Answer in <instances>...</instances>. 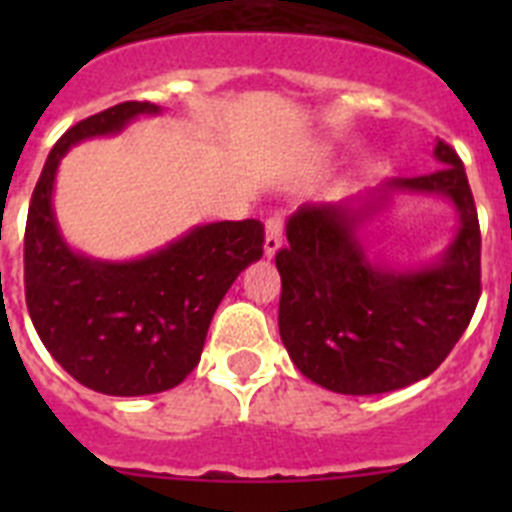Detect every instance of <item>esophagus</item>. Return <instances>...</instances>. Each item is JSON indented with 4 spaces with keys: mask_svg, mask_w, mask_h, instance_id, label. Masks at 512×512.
Here are the masks:
<instances>
[{
    "mask_svg": "<svg viewBox=\"0 0 512 512\" xmlns=\"http://www.w3.org/2000/svg\"><path fill=\"white\" fill-rule=\"evenodd\" d=\"M282 238H284V220L279 215H271L266 220V238H264V253L266 256H274V253L282 248Z\"/></svg>",
    "mask_w": 512,
    "mask_h": 512,
    "instance_id": "1",
    "label": "esophagus"
}]
</instances>
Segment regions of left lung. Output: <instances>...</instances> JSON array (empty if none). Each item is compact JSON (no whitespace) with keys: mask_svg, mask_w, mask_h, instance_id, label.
Segmentation results:
<instances>
[{"mask_svg":"<svg viewBox=\"0 0 512 512\" xmlns=\"http://www.w3.org/2000/svg\"><path fill=\"white\" fill-rule=\"evenodd\" d=\"M441 169L392 179L372 197L302 205L277 251L279 336L315 384L341 395H382L425 379L467 330L479 300V220L461 158L438 140ZM392 191L441 193L460 212L452 246L423 270L365 259L358 228Z\"/></svg>","mask_w":512,"mask_h":512,"instance_id":"obj_1","label":"left lung"}]
</instances>
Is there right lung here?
Instances as JSON below:
<instances>
[{"instance_id": "1", "label": "right lung", "mask_w": 512, "mask_h": 512, "mask_svg": "<svg viewBox=\"0 0 512 512\" xmlns=\"http://www.w3.org/2000/svg\"><path fill=\"white\" fill-rule=\"evenodd\" d=\"M151 102H122L58 138L35 184L25 225V302L43 346L79 384L138 397L176 387L200 364L217 305L264 253L259 220L192 228L143 259L97 261L66 246L53 215L63 153L79 140L120 133Z\"/></svg>"}]
</instances>
